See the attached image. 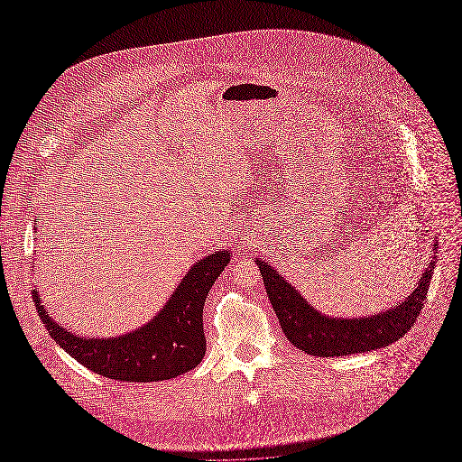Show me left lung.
Segmentation results:
<instances>
[{"label": "left lung", "mask_w": 462, "mask_h": 462, "mask_svg": "<svg viewBox=\"0 0 462 462\" xmlns=\"http://www.w3.org/2000/svg\"><path fill=\"white\" fill-rule=\"evenodd\" d=\"M256 263L287 339L300 351L314 356H346L375 351V348L395 343L414 326L418 314L424 309L433 265H436V253L420 275V282L404 302L375 316L351 319L318 312L268 262L256 258Z\"/></svg>", "instance_id": "left-lung-1"}]
</instances>
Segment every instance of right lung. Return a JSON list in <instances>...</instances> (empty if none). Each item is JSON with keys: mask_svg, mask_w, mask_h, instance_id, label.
Wrapping results in <instances>:
<instances>
[{"mask_svg": "<svg viewBox=\"0 0 462 462\" xmlns=\"http://www.w3.org/2000/svg\"><path fill=\"white\" fill-rule=\"evenodd\" d=\"M229 260L227 250H217L216 254L194 263L170 300L148 324L119 337H79L48 316L38 291L32 292V300L53 341L82 366L121 382L171 380L197 368L204 358V302Z\"/></svg>", "mask_w": 462, "mask_h": 462, "instance_id": "right-lung-1", "label": "right lung"}]
</instances>
